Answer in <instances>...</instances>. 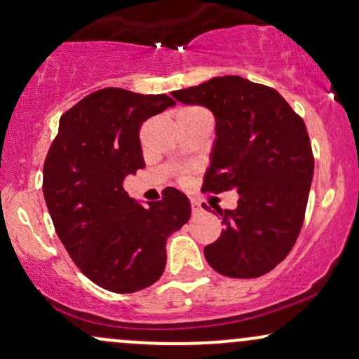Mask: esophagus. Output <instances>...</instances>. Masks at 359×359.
<instances>
[{"mask_svg":"<svg viewBox=\"0 0 359 359\" xmlns=\"http://www.w3.org/2000/svg\"><path fill=\"white\" fill-rule=\"evenodd\" d=\"M191 208H192V214H194V216H197V214L203 212V205H201L199 201L192 199V201H191Z\"/></svg>","mask_w":359,"mask_h":359,"instance_id":"1","label":"esophagus"}]
</instances>
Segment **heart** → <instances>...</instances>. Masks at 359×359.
Instances as JSON below:
<instances>
[{
	"label": "heart",
	"instance_id": "obj_1",
	"mask_svg": "<svg viewBox=\"0 0 359 359\" xmlns=\"http://www.w3.org/2000/svg\"><path fill=\"white\" fill-rule=\"evenodd\" d=\"M197 111H204L201 108H196V106H187V108H182L179 111V114L177 116H182V114H191V113H197Z\"/></svg>",
	"mask_w": 359,
	"mask_h": 359
}]
</instances>
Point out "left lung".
Wrapping results in <instances>:
<instances>
[{
    "instance_id": "obj_1",
    "label": "left lung",
    "mask_w": 359,
    "mask_h": 359,
    "mask_svg": "<svg viewBox=\"0 0 359 359\" xmlns=\"http://www.w3.org/2000/svg\"><path fill=\"white\" fill-rule=\"evenodd\" d=\"M216 116L217 140L203 192L238 191V208L219 211L224 231L204 248L217 273L257 278L282 263L297 241L314 175L304 119L270 86L214 77L172 93Z\"/></svg>"
}]
</instances>
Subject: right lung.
Returning <instances> with one entry per match:
<instances>
[{
    "mask_svg": "<svg viewBox=\"0 0 359 359\" xmlns=\"http://www.w3.org/2000/svg\"><path fill=\"white\" fill-rule=\"evenodd\" d=\"M175 104L167 94L104 88L59 119L43 163V196L53 228L72 262L96 285L133 294L162 277L167 238L191 217L177 189L143 208L123 189L145 167L140 128Z\"/></svg>",
    "mask_w": 359,
    "mask_h": 359,
    "instance_id": "1",
    "label": "right lung"
}]
</instances>
